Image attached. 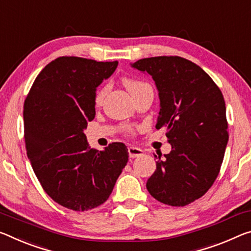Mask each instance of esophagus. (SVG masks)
<instances>
[{"label":"esophagus","instance_id":"34e87169","mask_svg":"<svg viewBox=\"0 0 251 251\" xmlns=\"http://www.w3.org/2000/svg\"><path fill=\"white\" fill-rule=\"evenodd\" d=\"M128 154L130 157H140L143 155V151L141 149H138V147H134V146H130L128 147Z\"/></svg>","mask_w":251,"mask_h":251}]
</instances>
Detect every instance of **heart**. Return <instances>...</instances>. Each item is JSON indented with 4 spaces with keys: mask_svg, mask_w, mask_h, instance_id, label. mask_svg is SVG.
<instances>
[{
    "mask_svg": "<svg viewBox=\"0 0 251 251\" xmlns=\"http://www.w3.org/2000/svg\"><path fill=\"white\" fill-rule=\"evenodd\" d=\"M124 86L126 87V89L128 90V93L130 95H133L136 93V91L140 90L143 87L146 86L145 82L140 81V80H135V79H130V78H126L124 79ZM106 95V88L100 89L96 95V98H95V102L97 105H100L101 101L104 100V97Z\"/></svg>",
    "mask_w": 251,
    "mask_h": 251,
    "instance_id": "obj_1",
    "label": "heart"
}]
</instances>
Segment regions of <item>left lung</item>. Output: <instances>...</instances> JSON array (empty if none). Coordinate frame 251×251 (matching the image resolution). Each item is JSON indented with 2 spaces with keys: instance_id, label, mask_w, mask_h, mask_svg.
<instances>
[{
  "instance_id": "8db88e82",
  "label": "left lung",
  "mask_w": 251,
  "mask_h": 251,
  "mask_svg": "<svg viewBox=\"0 0 251 251\" xmlns=\"http://www.w3.org/2000/svg\"><path fill=\"white\" fill-rule=\"evenodd\" d=\"M150 75L160 97L156 128L166 127L172 146L146 183L164 204L184 206L201 198L216 180L228 143L221 90L205 71L181 57H152L130 63Z\"/></svg>"
}]
</instances>
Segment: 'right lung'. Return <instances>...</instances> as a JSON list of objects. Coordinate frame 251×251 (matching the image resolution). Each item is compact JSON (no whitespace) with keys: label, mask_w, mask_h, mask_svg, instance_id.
I'll list each match as a JSON object with an SVG mask.
<instances>
[{"label":"right lung","mask_w":251,"mask_h":251,"mask_svg":"<svg viewBox=\"0 0 251 251\" xmlns=\"http://www.w3.org/2000/svg\"><path fill=\"white\" fill-rule=\"evenodd\" d=\"M117 66L57 58L38 75L25 101L26 154L35 176L53 201L75 211L104 203L128 161L125 144L93 150L83 133L96 115L97 87Z\"/></svg>","instance_id":"1"}]
</instances>
